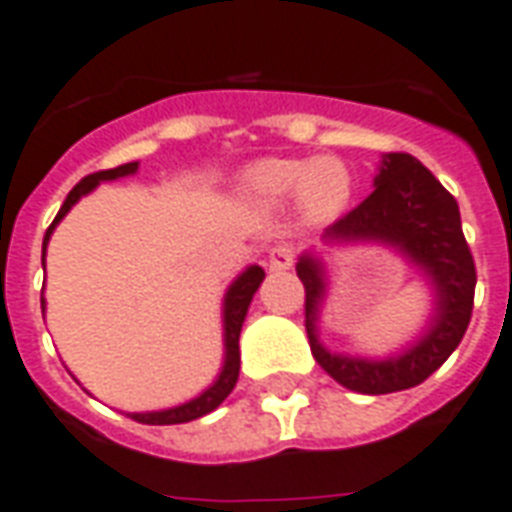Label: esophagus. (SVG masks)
Segmentation results:
<instances>
[{"label":"esophagus","instance_id":"obj_1","mask_svg":"<svg viewBox=\"0 0 512 512\" xmlns=\"http://www.w3.org/2000/svg\"><path fill=\"white\" fill-rule=\"evenodd\" d=\"M293 266V249L291 246H271L268 249V268L271 271H288Z\"/></svg>","mask_w":512,"mask_h":512}]
</instances>
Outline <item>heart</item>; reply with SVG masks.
I'll list each match as a JSON object with an SVG mask.
<instances>
[{
	"instance_id": "obj_1",
	"label": "heart",
	"mask_w": 512,
	"mask_h": 512,
	"mask_svg": "<svg viewBox=\"0 0 512 512\" xmlns=\"http://www.w3.org/2000/svg\"><path fill=\"white\" fill-rule=\"evenodd\" d=\"M244 188L263 202H280L299 191L307 216L324 221L346 207L352 196V177L338 157L260 160L244 174Z\"/></svg>"
}]
</instances>
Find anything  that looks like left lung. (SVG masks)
<instances>
[{
	"mask_svg": "<svg viewBox=\"0 0 512 512\" xmlns=\"http://www.w3.org/2000/svg\"><path fill=\"white\" fill-rule=\"evenodd\" d=\"M327 244L374 241L410 257L435 291L430 327L402 355L385 360L335 355L318 341V310L327 293L324 266L302 255L296 274L305 285V330L310 352L332 380L357 393H393L416 388L446 363L466 335L474 307L477 268L463 235L455 196L407 152L382 157L374 191L324 230Z\"/></svg>",
	"mask_w": 512,
	"mask_h": 512,
	"instance_id": "1",
	"label": "left lung"
}]
</instances>
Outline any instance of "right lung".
I'll list each match as a JSON object with an SVG mask.
<instances>
[{"instance_id":"obj_1","label":"right lung","mask_w":512,"mask_h":512,"mask_svg":"<svg viewBox=\"0 0 512 512\" xmlns=\"http://www.w3.org/2000/svg\"><path fill=\"white\" fill-rule=\"evenodd\" d=\"M135 171H138V163H124V166H119V169L96 171V174H88L85 180L77 182V185L71 188V194L66 196L63 207L57 210L52 227L46 230L44 257H46V244H49V235H52V230L60 224V219L69 213L71 207L80 202V196L91 194L99 182L119 180V177H127V174H135ZM263 277H266V271H263V268L249 266L244 274H241V277L227 288V296H224V366H221V374L216 377V382H213L207 391L199 393L196 399L185 402V405L169 407V410H152V413H130L135 421H141V424H185V421H194V418H202L207 416V413H213V410H216V407L230 396L232 388H235V382H238V371H241V349H238L241 327H244L249 302H252V296H255L257 288H260ZM41 307H44V299H41Z\"/></svg>"}]
</instances>
